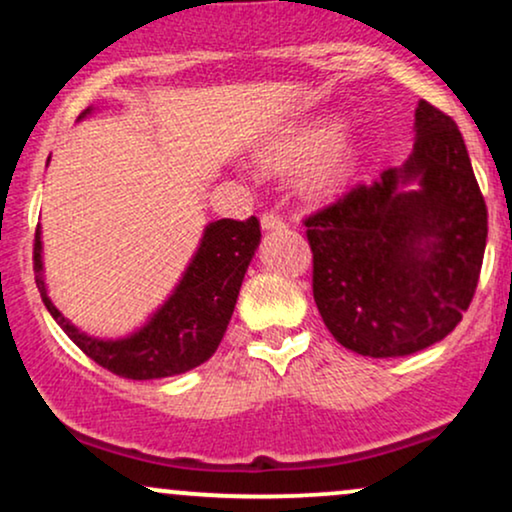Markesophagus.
Masks as SVG:
<instances>
[{
    "instance_id": "obj_1",
    "label": "esophagus",
    "mask_w": 512,
    "mask_h": 512,
    "mask_svg": "<svg viewBox=\"0 0 512 512\" xmlns=\"http://www.w3.org/2000/svg\"><path fill=\"white\" fill-rule=\"evenodd\" d=\"M260 223H262L264 231H276V228H284L286 221H284V216L276 214V211H264Z\"/></svg>"
}]
</instances>
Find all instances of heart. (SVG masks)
Here are the masks:
<instances>
[{
  "label": "heart",
  "mask_w": 512,
  "mask_h": 512,
  "mask_svg": "<svg viewBox=\"0 0 512 512\" xmlns=\"http://www.w3.org/2000/svg\"><path fill=\"white\" fill-rule=\"evenodd\" d=\"M269 168H308L305 187L310 195L327 197L351 180L358 161V144L342 132L337 117H315L264 144L260 151Z\"/></svg>",
  "instance_id": "obj_1"
}]
</instances>
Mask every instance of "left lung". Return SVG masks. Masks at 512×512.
I'll return each mask as SVG.
<instances>
[{"label": "left lung", "mask_w": 512, "mask_h": 512, "mask_svg": "<svg viewBox=\"0 0 512 512\" xmlns=\"http://www.w3.org/2000/svg\"><path fill=\"white\" fill-rule=\"evenodd\" d=\"M414 134L402 166L305 219L317 310L339 344L370 358L448 337L486 250V204L460 129L419 101Z\"/></svg>", "instance_id": "obj_1"}]
</instances>
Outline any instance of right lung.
Returning <instances> with one entry per match:
<instances>
[{
  "label": "right lung",
  "instance_id": "1",
  "mask_svg": "<svg viewBox=\"0 0 512 512\" xmlns=\"http://www.w3.org/2000/svg\"><path fill=\"white\" fill-rule=\"evenodd\" d=\"M91 110H84L81 117ZM260 236V221L255 216L248 221H211L180 284L139 330L120 339H98L81 332L50 301L43 276L40 226L35 228L33 245L35 284L57 325L98 366L129 380L173 378L202 366L219 349Z\"/></svg>",
  "mask_w": 512,
  "mask_h": 512
}]
</instances>
